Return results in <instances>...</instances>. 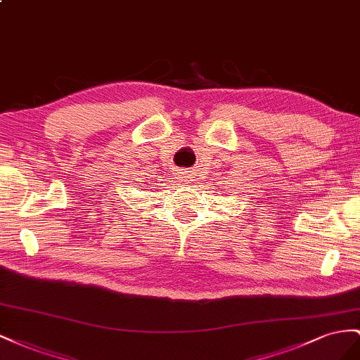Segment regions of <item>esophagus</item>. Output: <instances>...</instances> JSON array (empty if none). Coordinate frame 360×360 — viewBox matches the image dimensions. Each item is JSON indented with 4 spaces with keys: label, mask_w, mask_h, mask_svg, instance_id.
I'll return each mask as SVG.
<instances>
[{
    "label": "esophagus",
    "mask_w": 360,
    "mask_h": 360,
    "mask_svg": "<svg viewBox=\"0 0 360 360\" xmlns=\"http://www.w3.org/2000/svg\"><path fill=\"white\" fill-rule=\"evenodd\" d=\"M181 179H182L184 182H186V184H187L188 181H193V179H190V176H188V173H186V172H184V173L181 174Z\"/></svg>",
    "instance_id": "obj_1"
}]
</instances>
